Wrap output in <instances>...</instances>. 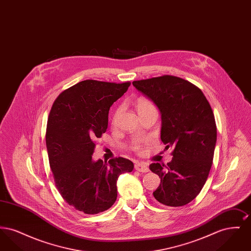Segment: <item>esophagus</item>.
Wrapping results in <instances>:
<instances>
[{"label":"esophagus","mask_w":251,"mask_h":251,"mask_svg":"<svg viewBox=\"0 0 251 251\" xmlns=\"http://www.w3.org/2000/svg\"><path fill=\"white\" fill-rule=\"evenodd\" d=\"M134 168H135V170H137V171H139V172H149V167L146 165V164H144V163H136L135 165H134Z\"/></svg>","instance_id":"obj_1"}]
</instances>
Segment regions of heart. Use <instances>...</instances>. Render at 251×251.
Segmentation results:
<instances>
[{
  "label": "heart",
  "instance_id": "heart-1",
  "mask_svg": "<svg viewBox=\"0 0 251 251\" xmlns=\"http://www.w3.org/2000/svg\"><path fill=\"white\" fill-rule=\"evenodd\" d=\"M135 107L137 109V112L140 113V112H142L144 110H147V109H149V108L154 107V106H153V104H152L149 100L144 99V98H139V99L136 100V102H135ZM120 113V108H119V109L115 112L114 117H113V123H114V124L117 122V120H118V117H119ZM133 149H134L135 151H139V150L141 149L140 144H134V145H133Z\"/></svg>",
  "mask_w": 251,
  "mask_h": 251
}]
</instances>
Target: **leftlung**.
Listing matches in <instances>:
<instances>
[{
  "label": "left lung",
  "mask_w": 251,
  "mask_h": 251,
  "mask_svg": "<svg viewBox=\"0 0 251 251\" xmlns=\"http://www.w3.org/2000/svg\"><path fill=\"white\" fill-rule=\"evenodd\" d=\"M132 84L159 109L161 140L166 148L173 149L172 161L167 166H150L161 179L153 197L167 206L186 205L201 191L213 164L216 125L211 105L198 86L176 76Z\"/></svg>",
  "instance_id": "8db88e82"
}]
</instances>
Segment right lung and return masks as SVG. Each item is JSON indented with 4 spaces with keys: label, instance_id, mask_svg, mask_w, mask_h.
<instances>
[{
    "label": "right lung",
    "instance_id": "1",
    "mask_svg": "<svg viewBox=\"0 0 251 251\" xmlns=\"http://www.w3.org/2000/svg\"><path fill=\"white\" fill-rule=\"evenodd\" d=\"M122 84L86 80L62 92L52 104L46 131L55 186L69 205L86 215L108 210L117 200V180L132 162L119 157L103 163L92 155L108 127L112 104L128 90Z\"/></svg>",
    "mask_w": 251,
    "mask_h": 251
}]
</instances>
